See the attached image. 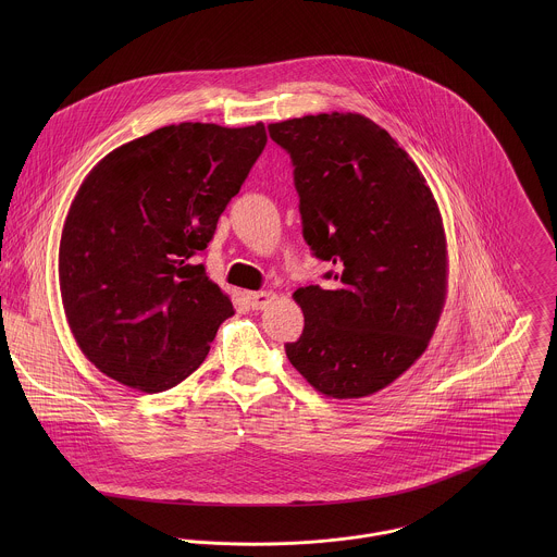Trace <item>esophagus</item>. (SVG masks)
<instances>
[{
	"label": "esophagus",
	"mask_w": 557,
	"mask_h": 557,
	"mask_svg": "<svg viewBox=\"0 0 557 557\" xmlns=\"http://www.w3.org/2000/svg\"><path fill=\"white\" fill-rule=\"evenodd\" d=\"M272 298H274V294H270V292H248V294H246V300L250 302V307H252L255 311L265 309Z\"/></svg>",
	"instance_id": "obj_1"
}]
</instances>
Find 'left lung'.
I'll use <instances>...</instances> for the list:
<instances>
[{
    "instance_id": "left-lung-1",
    "label": "left lung",
    "mask_w": 557,
    "mask_h": 557,
    "mask_svg": "<svg viewBox=\"0 0 557 557\" xmlns=\"http://www.w3.org/2000/svg\"><path fill=\"white\" fill-rule=\"evenodd\" d=\"M289 152L302 232L334 289L300 287L305 330L285 351L321 395L371 397L429 347L448 292L437 201L418 164L373 120L319 113L268 126Z\"/></svg>"
}]
</instances>
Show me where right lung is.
<instances>
[{"mask_svg": "<svg viewBox=\"0 0 557 557\" xmlns=\"http://www.w3.org/2000/svg\"><path fill=\"white\" fill-rule=\"evenodd\" d=\"M265 141L261 122H182L115 148L87 173L58 272L71 332L100 373L152 395L201 367L234 305L195 255Z\"/></svg>", "mask_w": 557, "mask_h": 557, "instance_id": "1", "label": "right lung"}]
</instances>
